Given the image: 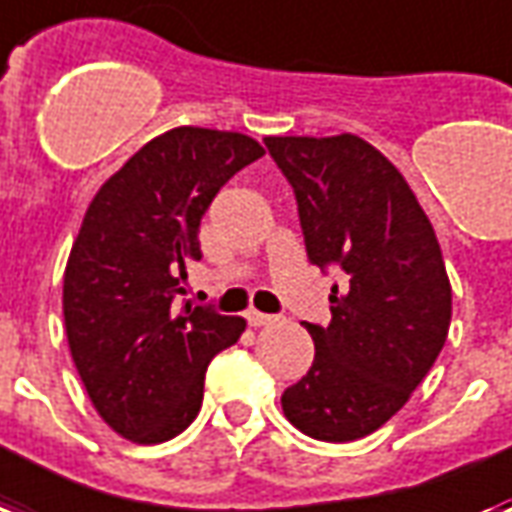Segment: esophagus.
I'll use <instances>...</instances> for the list:
<instances>
[{
    "mask_svg": "<svg viewBox=\"0 0 512 512\" xmlns=\"http://www.w3.org/2000/svg\"><path fill=\"white\" fill-rule=\"evenodd\" d=\"M247 322L252 327H265V325H273V322H279V317H273V314H263V311H249Z\"/></svg>",
    "mask_w": 512,
    "mask_h": 512,
    "instance_id": "1",
    "label": "esophagus"
}]
</instances>
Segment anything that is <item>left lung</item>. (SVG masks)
Instances as JSON below:
<instances>
[{
    "label": "left lung",
    "instance_id": "left-lung-1",
    "mask_svg": "<svg viewBox=\"0 0 512 512\" xmlns=\"http://www.w3.org/2000/svg\"><path fill=\"white\" fill-rule=\"evenodd\" d=\"M265 147L292 185L308 260L346 273L330 325L303 322L317 354L284 389V416L308 438L360 440L408 403L446 343L440 244L403 174L360 136H265Z\"/></svg>",
    "mask_w": 512,
    "mask_h": 512
}]
</instances>
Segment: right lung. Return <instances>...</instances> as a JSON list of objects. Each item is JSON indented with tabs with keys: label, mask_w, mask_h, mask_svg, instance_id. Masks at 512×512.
Listing matches in <instances>:
<instances>
[{
	"label": "right lung",
	"mask_w": 512,
	"mask_h": 512,
	"mask_svg": "<svg viewBox=\"0 0 512 512\" xmlns=\"http://www.w3.org/2000/svg\"><path fill=\"white\" fill-rule=\"evenodd\" d=\"M263 147L252 136L179 126L155 136L101 185L64 273L69 351L99 416L134 443L190 427L214 354L247 322L177 306L214 195Z\"/></svg>",
	"instance_id": "obj_1"
}]
</instances>
